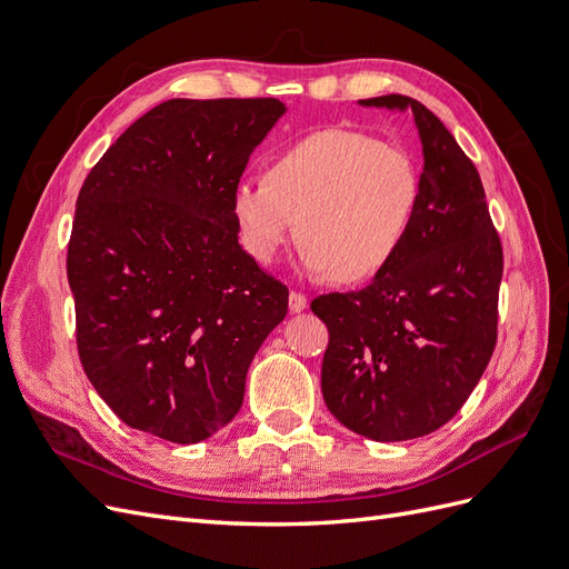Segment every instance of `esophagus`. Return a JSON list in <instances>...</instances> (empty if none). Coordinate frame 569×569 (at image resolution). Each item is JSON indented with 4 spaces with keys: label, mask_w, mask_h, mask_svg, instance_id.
<instances>
[{
    "label": "esophagus",
    "mask_w": 569,
    "mask_h": 569,
    "mask_svg": "<svg viewBox=\"0 0 569 569\" xmlns=\"http://www.w3.org/2000/svg\"><path fill=\"white\" fill-rule=\"evenodd\" d=\"M308 308V299L303 295H299V291H291L289 295V311L291 313H301Z\"/></svg>",
    "instance_id": "34e87169"
}]
</instances>
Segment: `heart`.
Here are the masks:
<instances>
[{"label":"heart","instance_id":"heart-1","mask_svg":"<svg viewBox=\"0 0 569 569\" xmlns=\"http://www.w3.org/2000/svg\"><path fill=\"white\" fill-rule=\"evenodd\" d=\"M418 199L420 173L403 147L330 128L282 149L266 180H239L232 216L258 263L278 261L299 230L308 272L363 282L401 251Z\"/></svg>","mask_w":569,"mask_h":569}]
</instances>
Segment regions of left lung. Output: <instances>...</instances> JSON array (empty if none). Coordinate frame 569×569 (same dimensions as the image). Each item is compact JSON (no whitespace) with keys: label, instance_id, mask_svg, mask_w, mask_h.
I'll return each mask as SVG.
<instances>
[{"label":"left lung","instance_id":"8db88e82","mask_svg":"<svg viewBox=\"0 0 569 569\" xmlns=\"http://www.w3.org/2000/svg\"><path fill=\"white\" fill-rule=\"evenodd\" d=\"M358 104L416 118L420 199L401 251L366 289L313 299L330 330L320 385L351 432L406 441L449 422L485 375L503 249L475 163L432 111L403 94Z\"/></svg>","mask_w":569,"mask_h":569}]
</instances>
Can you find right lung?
<instances>
[{
	"label": "right lung",
	"mask_w": 569,
	"mask_h": 569,
	"mask_svg": "<svg viewBox=\"0 0 569 569\" xmlns=\"http://www.w3.org/2000/svg\"><path fill=\"white\" fill-rule=\"evenodd\" d=\"M280 99H168L84 178L68 242L78 353L132 429L197 443L244 401L289 291L239 244L232 189Z\"/></svg>",
	"instance_id": "obj_1"
}]
</instances>
